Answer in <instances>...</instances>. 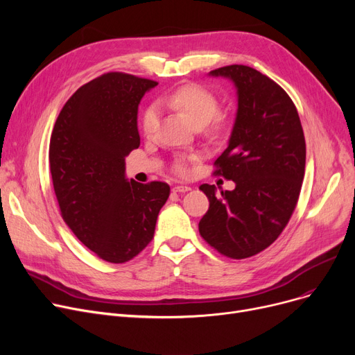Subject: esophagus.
I'll list each match as a JSON object with an SVG mask.
<instances>
[{"instance_id": "esophagus-1", "label": "esophagus", "mask_w": 355, "mask_h": 355, "mask_svg": "<svg viewBox=\"0 0 355 355\" xmlns=\"http://www.w3.org/2000/svg\"><path fill=\"white\" fill-rule=\"evenodd\" d=\"M191 189L189 187V185H175V187L173 189V191L174 193H187V191H190Z\"/></svg>"}]
</instances>
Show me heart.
I'll return each instance as SVG.
<instances>
[{
	"instance_id": "b5f03b06",
	"label": "heart",
	"mask_w": 355,
	"mask_h": 355,
	"mask_svg": "<svg viewBox=\"0 0 355 355\" xmlns=\"http://www.w3.org/2000/svg\"><path fill=\"white\" fill-rule=\"evenodd\" d=\"M159 102L177 110L184 112L196 126L209 125L213 132H220L226 128V121L223 116L217 115L218 101L213 92L202 87L200 85H184L173 92L164 95ZM159 118V107L157 103L149 105L142 114L141 129L142 132L149 137L154 134ZM189 159L187 157L177 158L173 168L178 175L189 173Z\"/></svg>"
}]
</instances>
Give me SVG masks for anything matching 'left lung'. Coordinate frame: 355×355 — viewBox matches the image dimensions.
<instances>
[{
    "label": "left lung",
    "mask_w": 355,
    "mask_h": 355,
    "mask_svg": "<svg viewBox=\"0 0 355 355\" xmlns=\"http://www.w3.org/2000/svg\"><path fill=\"white\" fill-rule=\"evenodd\" d=\"M210 74L230 79L237 90L229 146L214 162V173L236 189L217 194L214 185H200L210 207L198 230L218 253L246 259L269 248L288 225L305 174V137L292 99L265 74L243 64Z\"/></svg>",
    "instance_id": "1"
}]
</instances>
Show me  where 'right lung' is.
Here are the masks:
<instances>
[{
    "label": "right lung",
    "mask_w": 355,
    "mask_h": 355,
    "mask_svg": "<svg viewBox=\"0 0 355 355\" xmlns=\"http://www.w3.org/2000/svg\"><path fill=\"white\" fill-rule=\"evenodd\" d=\"M158 83L105 73L73 93L54 123L49 161L62 217L96 256L125 263L154 237L170 196L161 181L125 177V157L139 146L138 105Z\"/></svg>",
    "instance_id": "add662e5"
}]
</instances>
